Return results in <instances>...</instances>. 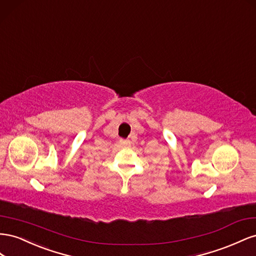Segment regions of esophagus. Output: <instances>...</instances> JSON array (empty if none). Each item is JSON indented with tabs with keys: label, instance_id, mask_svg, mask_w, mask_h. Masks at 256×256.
Instances as JSON below:
<instances>
[{
	"label": "esophagus",
	"instance_id": "1",
	"mask_svg": "<svg viewBox=\"0 0 256 256\" xmlns=\"http://www.w3.org/2000/svg\"><path fill=\"white\" fill-rule=\"evenodd\" d=\"M120 144L123 146V147H128L130 142L128 140H123V138H121L120 140Z\"/></svg>",
	"mask_w": 256,
	"mask_h": 256
}]
</instances>
